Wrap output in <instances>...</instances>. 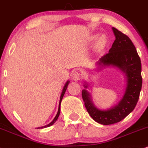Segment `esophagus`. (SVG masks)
Here are the masks:
<instances>
[{
	"mask_svg": "<svg viewBox=\"0 0 148 148\" xmlns=\"http://www.w3.org/2000/svg\"><path fill=\"white\" fill-rule=\"evenodd\" d=\"M81 78H82V74L79 71H75V72H74L72 75V79L75 81L80 80Z\"/></svg>",
	"mask_w": 148,
	"mask_h": 148,
	"instance_id": "34e87169",
	"label": "esophagus"
}]
</instances>
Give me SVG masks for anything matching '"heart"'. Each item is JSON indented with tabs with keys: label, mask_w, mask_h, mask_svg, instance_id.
I'll return each mask as SVG.
<instances>
[{
	"label": "heart",
	"mask_w": 148,
	"mask_h": 148,
	"mask_svg": "<svg viewBox=\"0 0 148 148\" xmlns=\"http://www.w3.org/2000/svg\"><path fill=\"white\" fill-rule=\"evenodd\" d=\"M106 43V38L105 36H100V38H99V39L98 40V41H97V47H98V48H103L104 46H105Z\"/></svg>",
	"instance_id": "obj_1"
}]
</instances>
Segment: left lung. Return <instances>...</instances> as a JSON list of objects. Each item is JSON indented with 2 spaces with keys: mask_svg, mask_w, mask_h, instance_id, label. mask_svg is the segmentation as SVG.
Segmentation results:
<instances>
[{
  "mask_svg": "<svg viewBox=\"0 0 148 148\" xmlns=\"http://www.w3.org/2000/svg\"><path fill=\"white\" fill-rule=\"evenodd\" d=\"M116 39L109 53L100 59V65L115 66L125 73L127 79L126 91L122 100L115 107L106 111L93 106L86 90L82 92L85 107L91 117L100 124L108 125L119 123L134 110L139 98L142 87L141 62L132 41L126 34L112 27ZM85 88L87 85H84Z\"/></svg>",
  "mask_w": 148,
  "mask_h": 148,
  "instance_id": "left-lung-1",
  "label": "left lung"
}]
</instances>
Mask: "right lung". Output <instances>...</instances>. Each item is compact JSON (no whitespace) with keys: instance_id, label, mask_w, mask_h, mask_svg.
Returning <instances> with one entry per match:
<instances>
[{"instance_id":"1","label":"right lung","mask_w":148,"mask_h":148,"mask_svg":"<svg viewBox=\"0 0 148 148\" xmlns=\"http://www.w3.org/2000/svg\"><path fill=\"white\" fill-rule=\"evenodd\" d=\"M69 81H67L66 83L65 86H64L63 90H62V94H61V96H60V105H59L58 112H57V115H56V116H55V119H53V121H52L51 123H49V124H48V125H45V126H43V127H38V128H45V127H50V126L53 125L54 123L56 122V121L57 120V119H58L59 116H60V105H61V102H62V98H63L64 95V93H65L66 90L67 86H68V85H69Z\"/></svg>"}]
</instances>
